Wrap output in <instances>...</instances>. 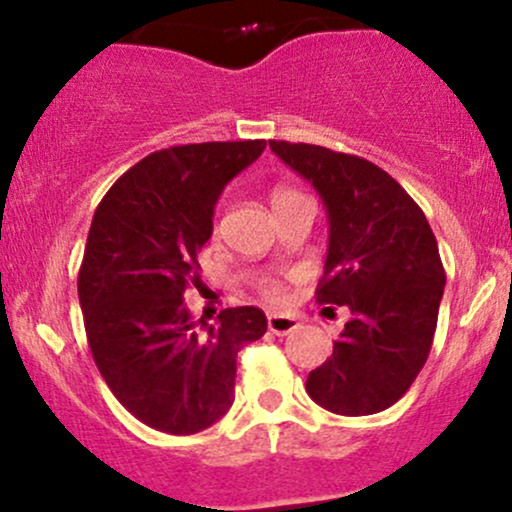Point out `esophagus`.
I'll return each mask as SVG.
<instances>
[{
	"mask_svg": "<svg viewBox=\"0 0 512 512\" xmlns=\"http://www.w3.org/2000/svg\"><path fill=\"white\" fill-rule=\"evenodd\" d=\"M298 325H301V322H298V317H293V315H279V313H274V315L267 317L269 332L279 334V337H284V334L293 332Z\"/></svg>",
	"mask_w": 512,
	"mask_h": 512,
	"instance_id": "esophagus-1",
	"label": "esophagus"
}]
</instances>
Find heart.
I'll use <instances>...</instances> for the list:
<instances>
[{
  "instance_id": "b5f03b06",
  "label": "heart",
  "mask_w": 512,
  "mask_h": 512,
  "mask_svg": "<svg viewBox=\"0 0 512 512\" xmlns=\"http://www.w3.org/2000/svg\"><path fill=\"white\" fill-rule=\"evenodd\" d=\"M296 195H298V192L286 190V187H279V190H274V195H272V204H274V202H281V199L296 197ZM260 293H262L264 301H269V303H279L281 298H284V286H281L279 281H276V279H264L262 284H260Z\"/></svg>"
}]
</instances>
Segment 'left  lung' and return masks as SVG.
<instances>
[{
    "instance_id": "left-lung-1",
    "label": "left lung",
    "mask_w": 512,
    "mask_h": 512,
    "mask_svg": "<svg viewBox=\"0 0 512 512\" xmlns=\"http://www.w3.org/2000/svg\"><path fill=\"white\" fill-rule=\"evenodd\" d=\"M269 146L325 202L330 248L315 296L351 313L305 390L332 414H378L431 354L445 286L436 236L407 190L366 158L315 144Z\"/></svg>"
}]
</instances>
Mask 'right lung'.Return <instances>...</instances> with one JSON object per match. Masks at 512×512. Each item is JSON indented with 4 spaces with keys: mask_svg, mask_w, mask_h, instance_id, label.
Listing matches in <instances>:
<instances>
[{
    "mask_svg": "<svg viewBox=\"0 0 512 512\" xmlns=\"http://www.w3.org/2000/svg\"><path fill=\"white\" fill-rule=\"evenodd\" d=\"M267 142H204L149 154L105 192L79 269L88 349L134 419L192 436L233 404L236 358L267 332L260 308L195 320L185 293L199 289L197 255L211 238L228 180Z\"/></svg>",
    "mask_w": 512,
    "mask_h": 512,
    "instance_id": "1",
    "label": "right lung"
}]
</instances>
